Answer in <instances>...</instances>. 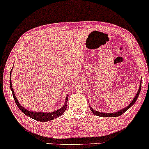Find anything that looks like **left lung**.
Listing matches in <instances>:
<instances>
[{
	"instance_id": "8db88e82",
	"label": "left lung",
	"mask_w": 149,
	"mask_h": 149,
	"mask_svg": "<svg viewBox=\"0 0 149 149\" xmlns=\"http://www.w3.org/2000/svg\"><path fill=\"white\" fill-rule=\"evenodd\" d=\"M141 84H140V86H139V88L138 90V92L136 94V96H135L134 98L133 99V101L131 102V103H130V105L127 107H126V108H125L124 109H122L121 111L117 112V113H99V112L98 111H94V110H93L92 108L90 107V109L91 110V111H92V113H93L94 115H97V116H100V117H118L120 116V115H121L123 113H124L125 111H127L129 108H130L131 106H132L134 104V103L136 102V99L138 98V96L139 95L140 93V91H141Z\"/></svg>"
}]
</instances>
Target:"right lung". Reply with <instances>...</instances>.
<instances>
[{
	"label": "right lung",
	"mask_w": 149,
	"mask_h": 149,
	"mask_svg": "<svg viewBox=\"0 0 149 149\" xmlns=\"http://www.w3.org/2000/svg\"><path fill=\"white\" fill-rule=\"evenodd\" d=\"M10 88H11V91H12V93H13V96L14 98L15 101L17 106L18 108H19V110L22 112L23 113H24L25 115L29 116V118H32V119L37 120V121H40V122H47L49 121V120H53L55 118H58V117L61 116L64 113V112L65 111L66 108H67V105L65 104L63 108H61V109H59L58 111H56L55 112H53V113H38V112H31L28 110L25 109L24 108H23L22 106L19 104V103L18 102L17 99L15 95L14 91H13V86H12V84H11V78H10ZM68 96L66 97V101L65 103L68 102Z\"/></svg>",
	"instance_id": "1"
}]
</instances>
